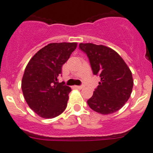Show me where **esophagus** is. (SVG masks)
Returning a JSON list of instances; mask_svg holds the SVG:
<instances>
[{
	"instance_id": "34e87169",
	"label": "esophagus",
	"mask_w": 153,
	"mask_h": 153,
	"mask_svg": "<svg viewBox=\"0 0 153 153\" xmlns=\"http://www.w3.org/2000/svg\"><path fill=\"white\" fill-rule=\"evenodd\" d=\"M75 88L77 89H82L84 88L83 85H76V86H75Z\"/></svg>"
}]
</instances>
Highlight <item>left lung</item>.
Returning <instances> with one entry per match:
<instances>
[{
	"label": "left lung",
	"instance_id": "left-lung-1",
	"mask_svg": "<svg viewBox=\"0 0 153 153\" xmlns=\"http://www.w3.org/2000/svg\"><path fill=\"white\" fill-rule=\"evenodd\" d=\"M79 49L86 53L93 74L100 82L88 104L101 114L119 111L130 98L133 86L132 72L114 49L103 45L80 43Z\"/></svg>",
	"mask_w": 153,
	"mask_h": 153
}]
</instances>
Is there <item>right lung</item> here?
<instances>
[{"label": "right lung", "instance_id": "1", "mask_svg": "<svg viewBox=\"0 0 153 153\" xmlns=\"http://www.w3.org/2000/svg\"><path fill=\"white\" fill-rule=\"evenodd\" d=\"M76 42H54L39 50L27 64L22 78L23 97L43 118H54L65 110L71 88L59 83L62 65L76 49Z\"/></svg>", "mask_w": 153, "mask_h": 153}]
</instances>
